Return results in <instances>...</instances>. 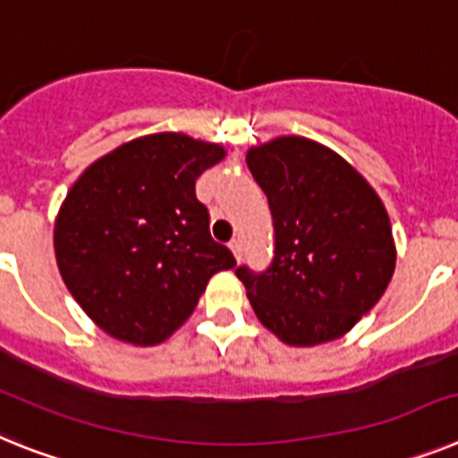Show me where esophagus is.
Masks as SVG:
<instances>
[{
	"label": "esophagus",
	"instance_id": "esophagus-1",
	"mask_svg": "<svg viewBox=\"0 0 458 458\" xmlns=\"http://www.w3.org/2000/svg\"><path fill=\"white\" fill-rule=\"evenodd\" d=\"M228 247H230V251H233V256H235L237 260H242V242L240 240H233L228 244Z\"/></svg>",
	"mask_w": 458,
	"mask_h": 458
}]
</instances>
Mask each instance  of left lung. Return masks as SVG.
<instances>
[{"label": "left lung", "mask_w": 458, "mask_h": 458, "mask_svg": "<svg viewBox=\"0 0 458 458\" xmlns=\"http://www.w3.org/2000/svg\"><path fill=\"white\" fill-rule=\"evenodd\" d=\"M275 221L267 272L240 267L253 312L288 347H314L359 324L389 286L395 242L386 207L328 146L284 134L247 151Z\"/></svg>", "instance_id": "left-lung-1"}]
</instances>
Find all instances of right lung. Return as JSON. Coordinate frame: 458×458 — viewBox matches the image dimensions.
Instances as JSON below:
<instances>
[{
    "label": "right lung",
    "mask_w": 458,
    "mask_h": 458,
    "mask_svg": "<svg viewBox=\"0 0 458 458\" xmlns=\"http://www.w3.org/2000/svg\"><path fill=\"white\" fill-rule=\"evenodd\" d=\"M225 157L183 132L144 134L83 170L53 228L57 270L81 310L114 340L160 344L182 328L228 247L209 235L195 179Z\"/></svg>",
    "instance_id": "add662e5"
}]
</instances>
